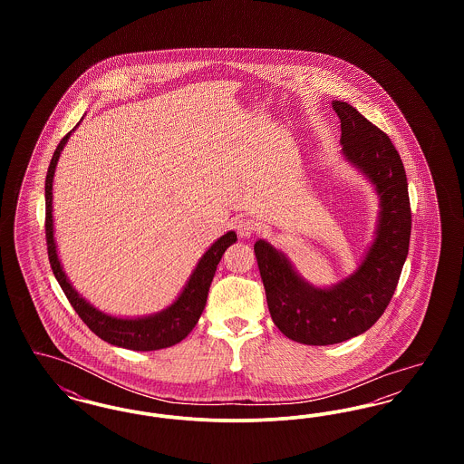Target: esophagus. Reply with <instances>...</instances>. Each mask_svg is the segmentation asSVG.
I'll use <instances>...</instances> for the list:
<instances>
[{
	"mask_svg": "<svg viewBox=\"0 0 464 464\" xmlns=\"http://www.w3.org/2000/svg\"><path fill=\"white\" fill-rule=\"evenodd\" d=\"M237 231H238V235L242 238H248V237H252L256 233V222L252 221V219H240L238 224H237Z\"/></svg>",
	"mask_w": 464,
	"mask_h": 464,
	"instance_id": "34e87169",
	"label": "esophagus"
}]
</instances>
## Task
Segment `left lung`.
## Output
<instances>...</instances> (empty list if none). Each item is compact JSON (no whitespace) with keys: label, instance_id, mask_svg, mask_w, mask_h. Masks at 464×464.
<instances>
[{"label":"left lung","instance_id":"1","mask_svg":"<svg viewBox=\"0 0 464 464\" xmlns=\"http://www.w3.org/2000/svg\"><path fill=\"white\" fill-rule=\"evenodd\" d=\"M341 120L343 155L374 184L379 197L375 238L362 265L329 288L308 284L287 256L257 240L254 252L275 325L288 339L327 346L369 331L390 304L411 240V201L405 169L393 142L348 102L334 101Z\"/></svg>","mask_w":464,"mask_h":464}]
</instances>
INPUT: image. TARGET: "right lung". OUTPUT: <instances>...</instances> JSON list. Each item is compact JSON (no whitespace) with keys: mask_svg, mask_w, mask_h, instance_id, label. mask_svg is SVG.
Instances as JSON below:
<instances>
[{"mask_svg":"<svg viewBox=\"0 0 464 464\" xmlns=\"http://www.w3.org/2000/svg\"><path fill=\"white\" fill-rule=\"evenodd\" d=\"M76 127L72 130H76ZM72 130L66 133L63 137V140L59 142L55 153L52 156L46 179H44V203H46L44 231H46V248H48V259H50L52 271H53L59 285L64 290L71 306L78 313V316L87 324L90 331L93 332L95 335H99L102 341L110 343L112 346H120V348L133 350V352H155V350L174 346L177 343H180L198 324V318L207 304L208 288H210L212 278L216 275L218 265L221 261L222 254L226 252V248L229 245L237 242V233L227 231L218 242L212 243V246L199 259L186 287L169 308L155 313V314H150V316H140V318H118V316H111V314L93 308L69 284L66 273L59 261L55 238H53L52 184H53V174H55L59 156L64 150L67 139Z\"/></svg>","mask_w":464,"mask_h":464,"instance_id":"obj_1","label":"right lung"}]
</instances>
